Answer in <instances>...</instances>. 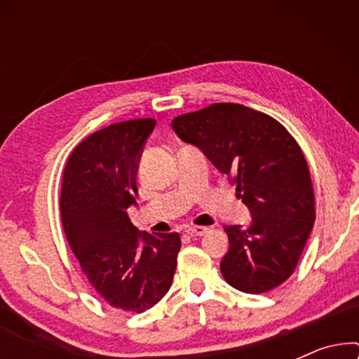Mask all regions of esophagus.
<instances>
[{
  "instance_id": "esophagus-1",
  "label": "esophagus",
  "mask_w": 359,
  "mask_h": 359,
  "mask_svg": "<svg viewBox=\"0 0 359 359\" xmlns=\"http://www.w3.org/2000/svg\"><path fill=\"white\" fill-rule=\"evenodd\" d=\"M186 233L191 235V237H201V235L208 233V227H203V225H194V227L186 229Z\"/></svg>"
}]
</instances>
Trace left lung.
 I'll return each mask as SVG.
<instances>
[{
    "instance_id": "8db88e82",
    "label": "left lung",
    "mask_w": 359,
    "mask_h": 359,
    "mask_svg": "<svg viewBox=\"0 0 359 359\" xmlns=\"http://www.w3.org/2000/svg\"><path fill=\"white\" fill-rule=\"evenodd\" d=\"M171 127L229 176L253 215L247 229L224 225V279L247 294L278 287L296 269L316 220L311 171L296 139L271 116L235 102L181 114Z\"/></svg>"
}]
</instances>
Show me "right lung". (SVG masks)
I'll use <instances>...</instances> for the list:
<instances>
[{"label":"right lung","instance_id":"obj_1","mask_svg":"<svg viewBox=\"0 0 359 359\" xmlns=\"http://www.w3.org/2000/svg\"><path fill=\"white\" fill-rule=\"evenodd\" d=\"M155 119L117 122L88 135L68 156L60 215L72 252L93 289L111 307L142 313L158 304L173 281L178 232H137V166ZM142 239L144 248L138 247Z\"/></svg>","mask_w":359,"mask_h":359}]
</instances>
